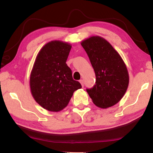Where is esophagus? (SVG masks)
Segmentation results:
<instances>
[{
	"label": "esophagus",
	"mask_w": 153,
	"mask_h": 153,
	"mask_svg": "<svg viewBox=\"0 0 153 153\" xmlns=\"http://www.w3.org/2000/svg\"><path fill=\"white\" fill-rule=\"evenodd\" d=\"M79 82H80V83L81 84V86H82V87L84 86V83H83V81L82 80V79L79 81Z\"/></svg>",
	"instance_id": "obj_1"
}]
</instances>
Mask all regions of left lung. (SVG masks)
Masks as SVG:
<instances>
[{"label": "left lung", "mask_w": 153, "mask_h": 153, "mask_svg": "<svg viewBox=\"0 0 153 153\" xmlns=\"http://www.w3.org/2000/svg\"><path fill=\"white\" fill-rule=\"evenodd\" d=\"M81 45L88 56L96 76V84L87 89V93L98 107L114 106L128 88L129 78L126 65L118 51L103 37L91 36Z\"/></svg>", "instance_id": "1"}]
</instances>
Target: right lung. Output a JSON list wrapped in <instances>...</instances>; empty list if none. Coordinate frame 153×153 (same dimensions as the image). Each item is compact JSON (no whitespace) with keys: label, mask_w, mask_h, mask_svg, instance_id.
I'll return each instance as SVG.
<instances>
[{"label":"right lung","mask_w":153,"mask_h":153,"mask_svg":"<svg viewBox=\"0 0 153 153\" xmlns=\"http://www.w3.org/2000/svg\"><path fill=\"white\" fill-rule=\"evenodd\" d=\"M72 48L70 44L53 40L46 44L37 53L30 72V89L39 105L51 112L68 106L73 93L81 85L72 78L66 61Z\"/></svg>","instance_id":"obj_1"}]
</instances>
